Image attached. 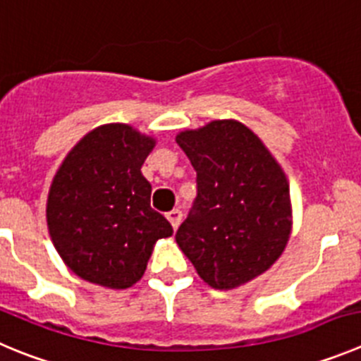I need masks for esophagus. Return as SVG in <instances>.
Instances as JSON below:
<instances>
[{
	"mask_svg": "<svg viewBox=\"0 0 361 361\" xmlns=\"http://www.w3.org/2000/svg\"><path fill=\"white\" fill-rule=\"evenodd\" d=\"M166 218L170 220L171 227H173V229H177L178 224H180V220H183V213H180L178 209H173V211H170V213H166Z\"/></svg>",
	"mask_w": 361,
	"mask_h": 361,
	"instance_id": "34e87169",
	"label": "esophagus"
}]
</instances>
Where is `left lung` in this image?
Wrapping results in <instances>:
<instances>
[{
    "mask_svg": "<svg viewBox=\"0 0 361 361\" xmlns=\"http://www.w3.org/2000/svg\"><path fill=\"white\" fill-rule=\"evenodd\" d=\"M177 145L197 171V198L175 240L198 276L231 290L267 272L292 229L288 180L276 159L234 120L180 132Z\"/></svg>",
    "mask_w": 361,
    "mask_h": 361,
    "instance_id": "1",
    "label": "left lung"
}]
</instances>
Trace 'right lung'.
Listing matches in <instances>:
<instances>
[{
  "mask_svg": "<svg viewBox=\"0 0 361 361\" xmlns=\"http://www.w3.org/2000/svg\"><path fill=\"white\" fill-rule=\"evenodd\" d=\"M154 145L128 125H104L59 168L46 207L49 236L82 279L128 288L143 277L155 241L173 234L150 207L152 186L141 173Z\"/></svg>",
  "mask_w": 361,
  "mask_h": 361,
  "instance_id": "1",
  "label": "right lung"
}]
</instances>
